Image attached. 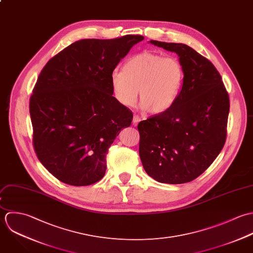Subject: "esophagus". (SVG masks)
Wrapping results in <instances>:
<instances>
[{"label":"esophagus","mask_w":253,"mask_h":253,"mask_svg":"<svg viewBox=\"0 0 253 253\" xmlns=\"http://www.w3.org/2000/svg\"><path fill=\"white\" fill-rule=\"evenodd\" d=\"M140 121H141V118H140L138 115H135V116L133 117V124H134L135 126H137Z\"/></svg>","instance_id":"esophagus-1"}]
</instances>
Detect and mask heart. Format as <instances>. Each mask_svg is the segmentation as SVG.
<instances>
[{
	"mask_svg": "<svg viewBox=\"0 0 253 253\" xmlns=\"http://www.w3.org/2000/svg\"><path fill=\"white\" fill-rule=\"evenodd\" d=\"M184 80L180 61L163 57L152 51H143L130 57L122 71L110 74L113 97L121 105L132 107L140 92L141 107L152 114L168 110L177 100Z\"/></svg>",
	"mask_w": 253,
	"mask_h": 253,
	"instance_id": "obj_1",
	"label": "heart"
}]
</instances>
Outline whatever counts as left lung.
<instances>
[{
	"label": "left lung",
	"instance_id": "8db88e82",
	"mask_svg": "<svg viewBox=\"0 0 253 253\" xmlns=\"http://www.w3.org/2000/svg\"><path fill=\"white\" fill-rule=\"evenodd\" d=\"M149 43L178 54L184 80L168 110L139 123L140 157L155 181L188 183L202 174L224 147L229 96L215 66L193 48L154 40Z\"/></svg>",
	"mask_w": 253,
	"mask_h": 253
}]
</instances>
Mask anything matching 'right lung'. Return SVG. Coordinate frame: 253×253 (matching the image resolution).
Returning a JSON list of instances; mask_svg holds the SVG:
<instances>
[{"label":"right lung","instance_id":"right-lung-1","mask_svg":"<svg viewBox=\"0 0 253 253\" xmlns=\"http://www.w3.org/2000/svg\"><path fill=\"white\" fill-rule=\"evenodd\" d=\"M143 40H80L41 71L29 103L33 143L40 162L59 181L79 187L104 176L108 149L133 120L112 96L110 74Z\"/></svg>","mask_w":253,"mask_h":253}]
</instances>
